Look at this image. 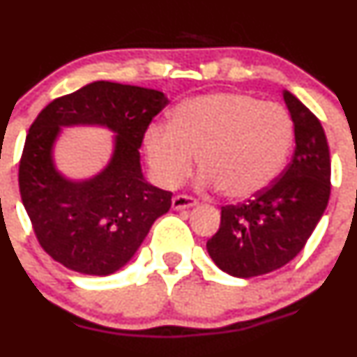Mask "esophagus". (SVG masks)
<instances>
[{
	"label": "esophagus",
	"instance_id": "34e87169",
	"mask_svg": "<svg viewBox=\"0 0 357 357\" xmlns=\"http://www.w3.org/2000/svg\"><path fill=\"white\" fill-rule=\"evenodd\" d=\"M195 204H197V199H193L192 195L172 197V208H176V211H179V208H188Z\"/></svg>",
	"mask_w": 357,
	"mask_h": 357
}]
</instances>
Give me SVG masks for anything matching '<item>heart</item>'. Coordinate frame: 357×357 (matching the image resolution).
<instances>
[{
    "label": "heart",
    "mask_w": 357,
    "mask_h": 357,
    "mask_svg": "<svg viewBox=\"0 0 357 357\" xmlns=\"http://www.w3.org/2000/svg\"><path fill=\"white\" fill-rule=\"evenodd\" d=\"M294 143V121L276 103L245 93L221 91L186 100L171 124H153L145 150L153 176L176 186L199 153L200 181L221 186L229 199H248L280 176Z\"/></svg>",
    "instance_id": "obj_1"
}]
</instances>
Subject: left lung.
Returning <instances> with one entry per match:
<instances>
[{"mask_svg": "<svg viewBox=\"0 0 357 357\" xmlns=\"http://www.w3.org/2000/svg\"><path fill=\"white\" fill-rule=\"evenodd\" d=\"M283 98L294 121V158L261 193L221 207V226L207 240L212 261L238 278L266 275L290 262L328 205L332 165L321 122L290 91H283Z\"/></svg>", "mask_w": 357, "mask_h": 357, "instance_id": "left-lung-1", "label": "left lung"}]
</instances>
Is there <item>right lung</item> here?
Masks as SVG:
<instances>
[{
    "mask_svg": "<svg viewBox=\"0 0 357 357\" xmlns=\"http://www.w3.org/2000/svg\"><path fill=\"white\" fill-rule=\"evenodd\" d=\"M167 103L155 89L96 81L39 112L20 157L19 190L36 238L50 257L82 275H110L169 211L172 193L149 185L139 167L146 129ZM72 123H102L118 132L111 164L89 182H68L52 167L59 126Z\"/></svg>",
    "mask_w": 357,
    "mask_h": 357,
    "instance_id": "obj_1",
    "label": "right lung"
}]
</instances>
